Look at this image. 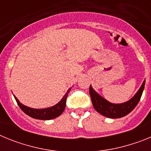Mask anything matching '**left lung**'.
<instances>
[{
  "label": "left lung",
  "instance_id": "1",
  "mask_svg": "<svg viewBox=\"0 0 151 151\" xmlns=\"http://www.w3.org/2000/svg\"><path fill=\"white\" fill-rule=\"evenodd\" d=\"M145 85V81H144L139 90L132 99L129 100L127 102L119 104H112L105 100L104 98H103L92 88V87L90 85L89 93H90L91 98L92 104L96 111H97L104 116L113 119L123 117L128 115L130 112L132 111L134 107L137 106L141 99L142 93H143Z\"/></svg>",
  "mask_w": 151,
  "mask_h": 151
}]
</instances>
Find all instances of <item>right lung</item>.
<instances>
[{
  "mask_svg": "<svg viewBox=\"0 0 151 151\" xmlns=\"http://www.w3.org/2000/svg\"><path fill=\"white\" fill-rule=\"evenodd\" d=\"M70 90H71V88L67 91V92L63 96L62 100L57 104L54 105L51 107L45 108V109H33V108H30L29 106H25V105L22 104L19 101V100L15 96H13L15 97L17 104L20 107L21 110L26 114H27L28 116H31L32 118L37 119L49 120V119H52L59 116L60 115L62 114L63 110H65V107H66V98H67V95L69 94V92L70 91Z\"/></svg>",
  "mask_w": 151,
  "mask_h": 151,
  "instance_id": "add662e5",
  "label": "right lung"
}]
</instances>
